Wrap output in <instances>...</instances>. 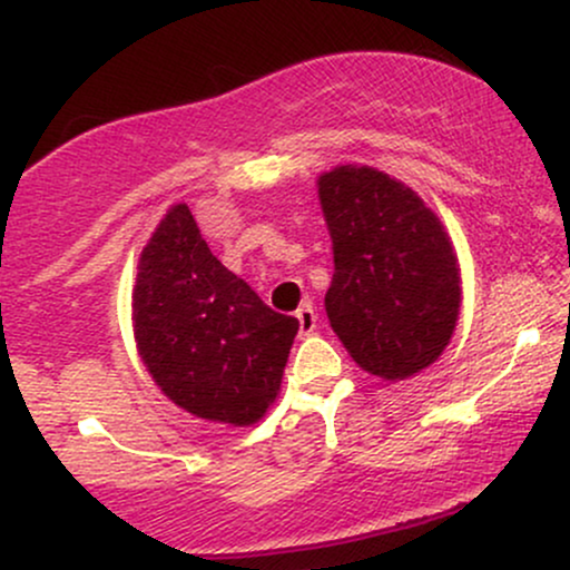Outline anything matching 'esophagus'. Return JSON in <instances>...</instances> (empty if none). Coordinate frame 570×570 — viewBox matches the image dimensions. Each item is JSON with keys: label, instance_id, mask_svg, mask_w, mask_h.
Wrapping results in <instances>:
<instances>
[{"label": "esophagus", "instance_id": "1", "mask_svg": "<svg viewBox=\"0 0 570 570\" xmlns=\"http://www.w3.org/2000/svg\"><path fill=\"white\" fill-rule=\"evenodd\" d=\"M294 316H297V322H299V335H311L313 330H316V322H318V316H316V311H313V305L311 303H303L297 307V313H294Z\"/></svg>", "mask_w": 570, "mask_h": 570}]
</instances>
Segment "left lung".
<instances>
[{"instance_id": "left-lung-1", "label": "left lung", "mask_w": 570, "mask_h": 570, "mask_svg": "<svg viewBox=\"0 0 570 570\" xmlns=\"http://www.w3.org/2000/svg\"><path fill=\"white\" fill-rule=\"evenodd\" d=\"M335 254L324 305L353 362L383 381H407L448 348L461 311L453 240L415 189L370 166L318 176Z\"/></svg>"}]
</instances>
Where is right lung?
<instances>
[{
	"label": "right lung",
	"mask_w": 570,
	"mask_h": 570,
	"mask_svg": "<svg viewBox=\"0 0 570 570\" xmlns=\"http://www.w3.org/2000/svg\"><path fill=\"white\" fill-rule=\"evenodd\" d=\"M134 337L158 389L203 421L252 426L276 402L297 318L271 311L176 203L141 248Z\"/></svg>",
	"instance_id": "obj_1"
}]
</instances>
